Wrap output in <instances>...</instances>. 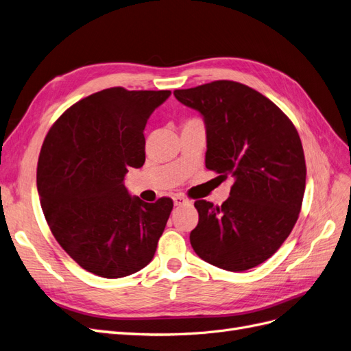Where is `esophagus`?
<instances>
[{
  "mask_svg": "<svg viewBox=\"0 0 351 351\" xmlns=\"http://www.w3.org/2000/svg\"><path fill=\"white\" fill-rule=\"evenodd\" d=\"M173 203H175V206H184V204L189 203V199L182 194H176V195H173Z\"/></svg>",
  "mask_w": 351,
  "mask_h": 351,
  "instance_id": "esophagus-1",
  "label": "esophagus"
}]
</instances>
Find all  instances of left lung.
I'll return each mask as SVG.
<instances>
[{"label": "left lung", "instance_id": "8db88e82", "mask_svg": "<svg viewBox=\"0 0 351 351\" xmlns=\"http://www.w3.org/2000/svg\"><path fill=\"white\" fill-rule=\"evenodd\" d=\"M173 95L204 117L206 167L235 179L222 206L194 203V252L229 272L266 262L291 234L303 204L306 160L295 126L275 103L239 82L215 81Z\"/></svg>", "mask_w": 351, "mask_h": 351}]
</instances>
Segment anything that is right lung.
Returning <instances> with one entry per match:
<instances>
[{
    "label": "right lung",
    "instance_id": "add662e5",
    "mask_svg": "<svg viewBox=\"0 0 351 351\" xmlns=\"http://www.w3.org/2000/svg\"><path fill=\"white\" fill-rule=\"evenodd\" d=\"M170 91L107 88L60 116L44 139L36 186L57 243L88 272L123 278L154 257L172 198L145 203L123 185L145 162L144 129Z\"/></svg>",
    "mask_w": 351,
    "mask_h": 351
}]
</instances>
